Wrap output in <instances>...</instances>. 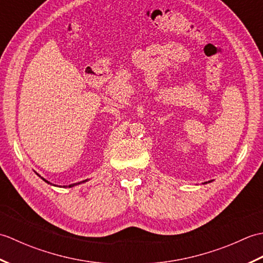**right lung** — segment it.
I'll return each mask as SVG.
<instances>
[{
  "mask_svg": "<svg viewBox=\"0 0 263 263\" xmlns=\"http://www.w3.org/2000/svg\"><path fill=\"white\" fill-rule=\"evenodd\" d=\"M43 180H44V181H45V182H46V183H49V182H48V181H46V180H45V178H43ZM71 186H73V185H70V187H71Z\"/></svg>",
  "mask_w": 263,
  "mask_h": 263,
  "instance_id": "1",
  "label": "right lung"
}]
</instances>
